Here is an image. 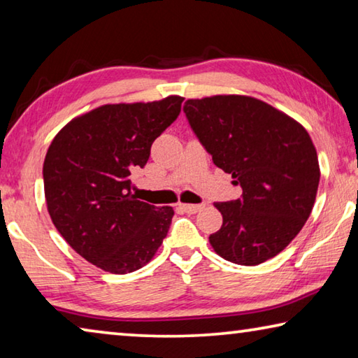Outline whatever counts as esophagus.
<instances>
[{"label": "esophagus", "mask_w": 358, "mask_h": 358, "mask_svg": "<svg viewBox=\"0 0 358 358\" xmlns=\"http://www.w3.org/2000/svg\"><path fill=\"white\" fill-rule=\"evenodd\" d=\"M180 208L183 210V211H186V213H189V215H194V213H197V211H201L202 208H203V205L201 203V205H191V203H180Z\"/></svg>", "instance_id": "obj_1"}]
</instances>
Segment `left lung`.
Here are the masks:
<instances>
[{
  "label": "left lung",
  "mask_w": 358,
  "mask_h": 358,
  "mask_svg": "<svg viewBox=\"0 0 358 358\" xmlns=\"http://www.w3.org/2000/svg\"><path fill=\"white\" fill-rule=\"evenodd\" d=\"M183 110L215 166L241 187L238 199L215 203L222 226L210 245L238 265L275 257L305 226L316 201L320 171L308 131L251 96L187 99Z\"/></svg>",
  "instance_id": "8db88e82"
}]
</instances>
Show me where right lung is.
<instances>
[{
  "label": "right lung",
  "instance_id": "add662e5",
  "mask_svg": "<svg viewBox=\"0 0 358 358\" xmlns=\"http://www.w3.org/2000/svg\"><path fill=\"white\" fill-rule=\"evenodd\" d=\"M181 96L106 104L71 120L44 161L48 215L77 254L101 270L131 273L147 265L166 238L172 207L137 201L131 173L181 110Z\"/></svg>",
  "mask_w": 358,
  "mask_h": 358
}]
</instances>
